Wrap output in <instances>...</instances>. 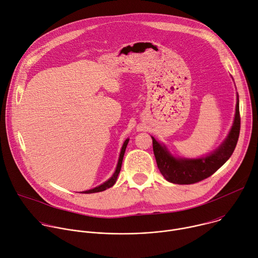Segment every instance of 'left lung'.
Wrapping results in <instances>:
<instances>
[{"instance_id": "1", "label": "left lung", "mask_w": 258, "mask_h": 258, "mask_svg": "<svg viewBox=\"0 0 258 258\" xmlns=\"http://www.w3.org/2000/svg\"><path fill=\"white\" fill-rule=\"evenodd\" d=\"M240 124L239 96L237 95L235 119L228 137L216 150L205 157L176 158L169 153L164 145L159 144L152 137L153 151L161 174L166 180L178 185H190L212 175L232 156L239 139Z\"/></svg>"}]
</instances>
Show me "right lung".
I'll list each match as a JSON object with an SVG mask.
<instances>
[{
    "label": "right lung",
    "instance_id": "obj_1",
    "mask_svg": "<svg viewBox=\"0 0 258 258\" xmlns=\"http://www.w3.org/2000/svg\"><path fill=\"white\" fill-rule=\"evenodd\" d=\"M128 139H126L122 145V148H121V151H120V155H119V158H118V163H117V166H116V169L113 173V175L110 177L108 180H106L105 182H103L102 185L94 188V189H91V190H88V191H84V192H81L83 194H92V193H97V192H102V191H105L106 189L108 188H111L116 179H117V176L120 172V169H121V164H122V159H123V155H124V152H125V149H126V146H127V143H128Z\"/></svg>",
    "mask_w": 258,
    "mask_h": 258
}]
</instances>
